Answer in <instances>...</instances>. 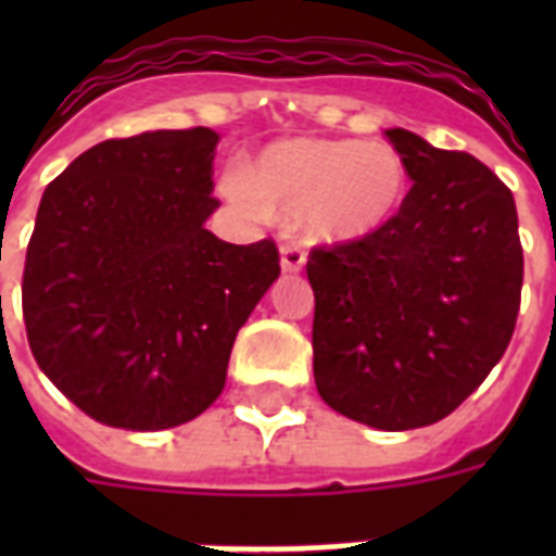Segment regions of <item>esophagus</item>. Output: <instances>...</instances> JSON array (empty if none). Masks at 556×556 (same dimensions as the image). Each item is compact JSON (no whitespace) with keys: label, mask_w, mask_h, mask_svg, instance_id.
Returning a JSON list of instances; mask_svg holds the SVG:
<instances>
[{"label":"esophagus","mask_w":556,"mask_h":556,"mask_svg":"<svg viewBox=\"0 0 556 556\" xmlns=\"http://www.w3.org/2000/svg\"><path fill=\"white\" fill-rule=\"evenodd\" d=\"M279 256H282V270H286V274H296V270L305 268V251L300 242L282 244Z\"/></svg>","instance_id":"34e87169"}]
</instances>
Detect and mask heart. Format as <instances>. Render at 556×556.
Wrapping results in <instances>:
<instances>
[{
	"instance_id": "heart-1",
	"label": "heart",
	"mask_w": 556,
	"mask_h": 556,
	"mask_svg": "<svg viewBox=\"0 0 556 556\" xmlns=\"http://www.w3.org/2000/svg\"><path fill=\"white\" fill-rule=\"evenodd\" d=\"M227 199L253 216L303 218L314 239H364L395 216L406 192V167L389 143H274L251 173H227Z\"/></svg>"
}]
</instances>
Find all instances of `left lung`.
<instances>
[{"label":"left lung","mask_w":556,"mask_h":556,"mask_svg":"<svg viewBox=\"0 0 556 556\" xmlns=\"http://www.w3.org/2000/svg\"><path fill=\"white\" fill-rule=\"evenodd\" d=\"M413 181L387 225L314 248V380L378 430L447 418L510 343L522 294L514 195L482 161L387 129Z\"/></svg>","instance_id":"obj_1"}]
</instances>
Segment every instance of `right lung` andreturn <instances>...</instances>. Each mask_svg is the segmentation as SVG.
Instances as JSON below:
<instances>
[{
    "mask_svg": "<svg viewBox=\"0 0 556 556\" xmlns=\"http://www.w3.org/2000/svg\"><path fill=\"white\" fill-rule=\"evenodd\" d=\"M218 135L112 138L46 187L22 274L39 369L106 427L167 430L225 389L236 331L279 277L274 239L204 227Z\"/></svg>",
    "mask_w": 556,
    "mask_h": 556,
    "instance_id": "1",
    "label": "right lung"
}]
</instances>
